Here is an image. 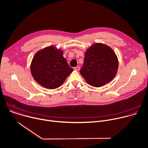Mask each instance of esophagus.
<instances>
[{
	"label": "esophagus",
	"instance_id": "obj_1",
	"mask_svg": "<svg viewBox=\"0 0 148 148\" xmlns=\"http://www.w3.org/2000/svg\"><path fill=\"white\" fill-rule=\"evenodd\" d=\"M74 69H75V71H78L80 69V67H79V66H76V67H75V68H74Z\"/></svg>",
	"mask_w": 148,
	"mask_h": 148
}]
</instances>
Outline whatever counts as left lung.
Listing matches in <instances>:
<instances>
[{"label":"left lung","instance_id":"left-lung-1","mask_svg":"<svg viewBox=\"0 0 148 148\" xmlns=\"http://www.w3.org/2000/svg\"><path fill=\"white\" fill-rule=\"evenodd\" d=\"M119 61L114 51L102 43H96L84 54L81 75L90 85L99 87L111 82L115 76Z\"/></svg>","mask_w":148,"mask_h":148}]
</instances>
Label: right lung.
<instances>
[{
  "mask_svg": "<svg viewBox=\"0 0 148 148\" xmlns=\"http://www.w3.org/2000/svg\"><path fill=\"white\" fill-rule=\"evenodd\" d=\"M63 51L52 45L38 51L33 58L30 69L34 80L41 86L54 89L61 86L73 72L63 56Z\"/></svg>",
  "mask_w": 148,
  "mask_h": 148,
  "instance_id": "obj_1",
  "label": "right lung"
}]
</instances>
